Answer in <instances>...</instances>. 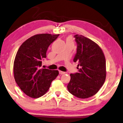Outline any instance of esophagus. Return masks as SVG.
Wrapping results in <instances>:
<instances>
[{
  "label": "esophagus",
  "mask_w": 123,
  "mask_h": 123,
  "mask_svg": "<svg viewBox=\"0 0 123 123\" xmlns=\"http://www.w3.org/2000/svg\"><path fill=\"white\" fill-rule=\"evenodd\" d=\"M59 74H60V75H63V74H65V72H63V71H59Z\"/></svg>",
  "instance_id": "34e87169"
}]
</instances>
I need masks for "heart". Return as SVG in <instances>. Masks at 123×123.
<instances>
[{"label": "heart", "instance_id": "b5f03b06", "mask_svg": "<svg viewBox=\"0 0 123 123\" xmlns=\"http://www.w3.org/2000/svg\"><path fill=\"white\" fill-rule=\"evenodd\" d=\"M69 39H70V40H71V37H69Z\"/></svg>", "mask_w": 123, "mask_h": 123}]
</instances>
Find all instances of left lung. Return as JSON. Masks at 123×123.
<instances>
[{"mask_svg": "<svg viewBox=\"0 0 123 123\" xmlns=\"http://www.w3.org/2000/svg\"><path fill=\"white\" fill-rule=\"evenodd\" d=\"M77 43L74 62H78L77 72L70 74L69 92L78 98L95 95L106 79V60L103 52L94 41L82 35H74Z\"/></svg>", "mask_w": 123, "mask_h": 123, "instance_id": "left-lung-1", "label": "left lung"}]
</instances>
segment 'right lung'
Listing matches in <instances>:
<instances>
[{
	"label": "right lung",
	"instance_id": "obj_1",
	"mask_svg": "<svg viewBox=\"0 0 123 123\" xmlns=\"http://www.w3.org/2000/svg\"><path fill=\"white\" fill-rule=\"evenodd\" d=\"M59 35H34L24 42L18 50L13 64L14 77L20 89L30 97L37 98L44 95L59 74L57 70L41 68L48 47Z\"/></svg>",
	"mask_w": 123,
	"mask_h": 123
}]
</instances>
